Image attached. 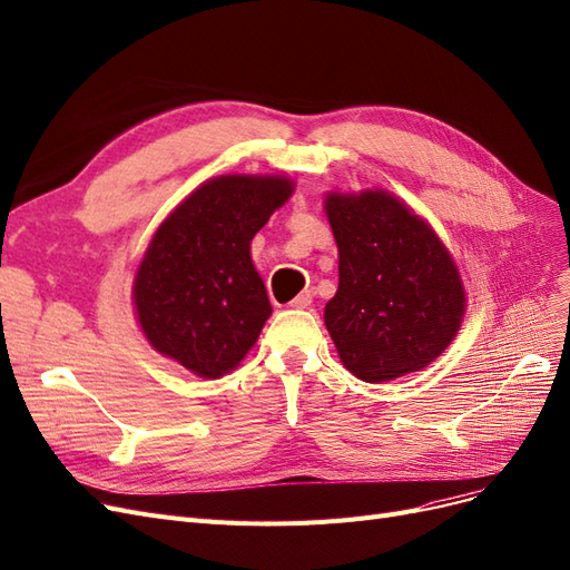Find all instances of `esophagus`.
<instances>
[{"label":"esophagus","mask_w":570,"mask_h":570,"mask_svg":"<svg viewBox=\"0 0 570 570\" xmlns=\"http://www.w3.org/2000/svg\"><path fill=\"white\" fill-rule=\"evenodd\" d=\"M311 302H313V294H311V292H302L299 297H294V299L289 302V306H292V308H308Z\"/></svg>","instance_id":"obj_1"}]
</instances>
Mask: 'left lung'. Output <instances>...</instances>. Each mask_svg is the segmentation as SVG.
<instances>
[{
	"label": "left lung",
	"instance_id": "1",
	"mask_svg": "<svg viewBox=\"0 0 570 570\" xmlns=\"http://www.w3.org/2000/svg\"><path fill=\"white\" fill-rule=\"evenodd\" d=\"M340 287L325 325L342 363L363 382L426 367L458 335L464 289L448 249L386 190L330 193Z\"/></svg>",
	"mask_w": 570,
	"mask_h": 570
}]
</instances>
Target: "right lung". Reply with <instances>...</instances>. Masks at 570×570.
Returning <instances> with one entry per match:
<instances>
[{"instance_id": "right-lung-1", "label": "right lung", "mask_w": 570, "mask_h": 570, "mask_svg": "<svg viewBox=\"0 0 570 570\" xmlns=\"http://www.w3.org/2000/svg\"><path fill=\"white\" fill-rule=\"evenodd\" d=\"M292 195L283 176H219L176 207L136 273L144 335L200 377H222L271 316L249 243Z\"/></svg>"}]
</instances>
